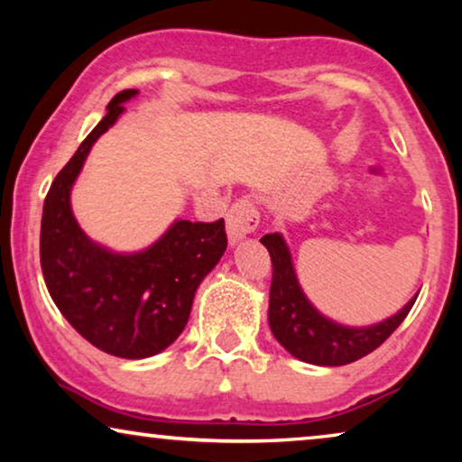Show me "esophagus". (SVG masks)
<instances>
[{
    "instance_id": "obj_1",
    "label": "esophagus",
    "mask_w": 462,
    "mask_h": 462,
    "mask_svg": "<svg viewBox=\"0 0 462 462\" xmlns=\"http://www.w3.org/2000/svg\"><path fill=\"white\" fill-rule=\"evenodd\" d=\"M258 208L252 198H242L229 208L226 212V233H229L231 244L248 237L258 226Z\"/></svg>"
}]
</instances>
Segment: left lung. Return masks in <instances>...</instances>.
Instances as JSON below:
<instances>
[{
    "label": "left lung",
    "mask_w": 462,
    "mask_h": 462,
    "mask_svg": "<svg viewBox=\"0 0 462 462\" xmlns=\"http://www.w3.org/2000/svg\"><path fill=\"white\" fill-rule=\"evenodd\" d=\"M269 250L273 277L269 292V326L283 349L299 357L300 362L315 365H345L357 362L378 349L397 326L406 319L412 309L416 294L400 313L368 328H346L334 324L318 313L296 282L290 250L280 233L261 237Z\"/></svg>",
    "instance_id": "8db88e82"
}]
</instances>
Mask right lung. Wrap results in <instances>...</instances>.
I'll return each instance as SVG.
<instances>
[{"label":"right lung","mask_w":462,"mask_h":462,"mask_svg":"<svg viewBox=\"0 0 462 462\" xmlns=\"http://www.w3.org/2000/svg\"><path fill=\"white\" fill-rule=\"evenodd\" d=\"M136 90L111 98L106 116L56 174L43 201L40 261L54 305L97 349L143 359L179 338L191 313L195 290L226 250L225 220H176L160 242L138 254L100 248L73 218L69 193L88 151L122 116Z\"/></svg>","instance_id":"obj_1"}]
</instances>
